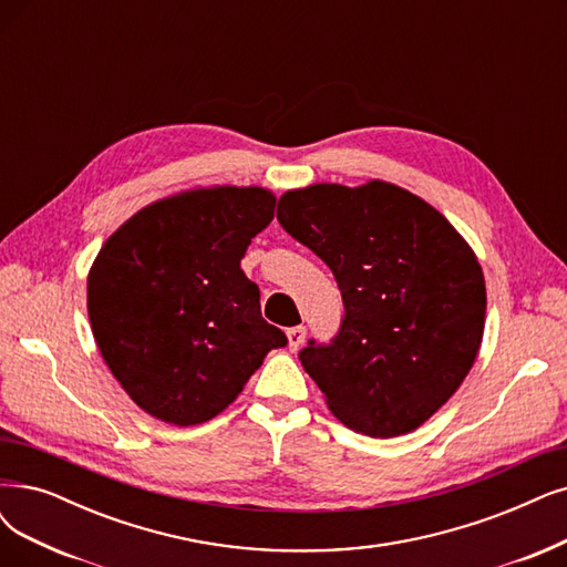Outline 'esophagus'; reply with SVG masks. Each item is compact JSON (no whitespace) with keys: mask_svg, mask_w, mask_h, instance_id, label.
I'll return each instance as SVG.
<instances>
[{"mask_svg":"<svg viewBox=\"0 0 567 567\" xmlns=\"http://www.w3.org/2000/svg\"><path fill=\"white\" fill-rule=\"evenodd\" d=\"M286 334H288V347H290V351H298V349L305 344L307 328H305V326H296V328H290Z\"/></svg>","mask_w":567,"mask_h":567,"instance_id":"34e87169","label":"esophagus"}]
</instances>
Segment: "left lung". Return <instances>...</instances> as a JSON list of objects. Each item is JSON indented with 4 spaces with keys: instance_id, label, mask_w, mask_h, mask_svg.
I'll use <instances>...</instances> for the list:
<instances>
[{
    "instance_id": "left-lung-1",
    "label": "left lung",
    "mask_w": 567,
    "mask_h": 567,
    "mask_svg": "<svg viewBox=\"0 0 567 567\" xmlns=\"http://www.w3.org/2000/svg\"><path fill=\"white\" fill-rule=\"evenodd\" d=\"M277 218L342 290L334 342L300 351L328 410L381 440L421 427L461 389L482 349L477 254L433 205L381 178L286 190Z\"/></svg>"
}]
</instances>
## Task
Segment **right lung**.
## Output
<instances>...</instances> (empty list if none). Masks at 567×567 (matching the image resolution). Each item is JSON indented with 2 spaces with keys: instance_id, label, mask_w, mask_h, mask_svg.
Wrapping results in <instances>:
<instances>
[{
  "instance_id": "right-lung-1",
  "label": "right lung",
  "mask_w": 567,
  "mask_h": 567,
  "mask_svg": "<svg viewBox=\"0 0 567 567\" xmlns=\"http://www.w3.org/2000/svg\"><path fill=\"white\" fill-rule=\"evenodd\" d=\"M260 186H199L130 216L87 271V319L111 374L157 421L197 425L237 400L286 334L239 267L275 218Z\"/></svg>"
}]
</instances>
